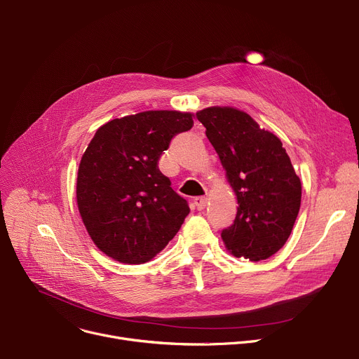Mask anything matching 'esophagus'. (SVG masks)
Returning a JSON list of instances; mask_svg holds the SVG:
<instances>
[{"label":"esophagus","mask_w":359,"mask_h":359,"mask_svg":"<svg viewBox=\"0 0 359 359\" xmlns=\"http://www.w3.org/2000/svg\"><path fill=\"white\" fill-rule=\"evenodd\" d=\"M206 204H208L206 196H200V197L194 198V206L197 208V210H203L204 208H206Z\"/></svg>","instance_id":"34e87169"}]
</instances>
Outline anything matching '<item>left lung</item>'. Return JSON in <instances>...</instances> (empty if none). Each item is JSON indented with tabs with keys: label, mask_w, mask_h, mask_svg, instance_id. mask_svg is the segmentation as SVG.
<instances>
[{
	"label": "left lung",
	"mask_w": 359,
	"mask_h": 359,
	"mask_svg": "<svg viewBox=\"0 0 359 359\" xmlns=\"http://www.w3.org/2000/svg\"><path fill=\"white\" fill-rule=\"evenodd\" d=\"M196 116L237 196L234 223L222 231L227 250L251 262L271 257L288 240L301 206V182L281 140L231 107Z\"/></svg>",
	"instance_id": "left-lung-1"
}]
</instances>
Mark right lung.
<instances>
[{
    "mask_svg": "<svg viewBox=\"0 0 359 359\" xmlns=\"http://www.w3.org/2000/svg\"><path fill=\"white\" fill-rule=\"evenodd\" d=\"M193 114L146 111L100 126L78 169L76 203L95 245L125 264L150 262L190 209L159 170L170 140L190 130Z\"/></svg>",
    "mask_w": 359,
    "mask_h": 359,
    "instance_id": "obj_1",
    "label": "right lung"
}]
</instances>
